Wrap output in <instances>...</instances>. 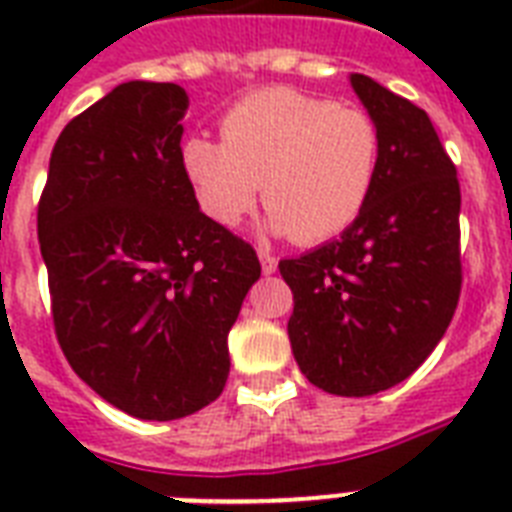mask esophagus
Segmentation results:
<instances>
[{"label": "esophagus", "instance_id": "obj_1", "mask_svg": "<svg viewBox=\"0 0 512 512\" xmlns=\"http://www.w3.org/2000/svg\"><path fill=\"white\" fill-rule=\"evenodd\" d=\"M257 257H260V265H263V273L265 276H271V273H276V268H279V260L271 255V252H265V249H260L257 252Z\"/></svg>", "mask_w": 512, "mask_h": 512}]
</instances>
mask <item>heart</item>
Returning a JSON list of instances; mask_svg holds the SVG:
<instances>
[{
	"label": "heart",
	"instance_id": "1",
	"mask_svg": "<svg viewBox=\"0 0 512 512\" xmlns=\"http://www.w3.org/2000/svg\"><path fill=\"white\" fill-rule=\"evenodd\" d=\"M380 156V127L369 111L268 87L228 108L220 143L204 135L185 140L180 162L212 223L236 228L263 188L265 228L319 244L364 212Z\"/></svg>",
	"mask_w": 512,
	"mask_h": 512
}]
</instances>
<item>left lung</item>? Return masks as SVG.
Here are the masks:
<instances>
[{
    "label": "left lung",
    "instance_id": "left-lung-1",
    "mask_svg": "<svg viewBox=\"0 0 512 512\" xmlns=\"http://www.w3.org/2000/svg\"><path fill=\"white\" fill-rule=\"evenodd\" d=\"M350 87L380 127V175L356 223L281 260L300 372L335 396H372L433 353L462 287L460 183L430 116L364 74Z\"/></svg>",
    "mask_w": 512,
    "mask_h": 512
}]
</instances>
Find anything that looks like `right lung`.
<instances>
[{
    "label": "right lung",
    "mask_w": 512,
    "mask_h": 512,
    "mask_svg": "<svg viewBox=\"0 0 512 512\" xmlns=\"http://www.w3.org/2000/svg\"><path fill=\"white\" fill-rule=\"evenodd\" d=\"M188 95L124 82L52 148L36 228L68 364L138 420H180L225 388L228 332L260 260L199 209L180 162Z\"/></svg>",
    "instance_id": "obj_1"
}]
</instances>
